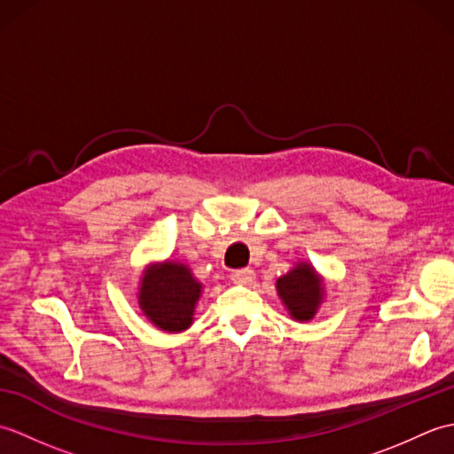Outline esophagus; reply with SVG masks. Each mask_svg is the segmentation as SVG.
Returning <instances> with one entry per match:
<instances>
[{"mask_svg": "<svg viewBox=\"0 0 454 454\" xmlns=\"http://www.w3.org/2000/svg\"><path fill=\"white\" fill-rule=\"evenodd\" d=\"M254 269H236V271H232V278L234 283H239V285H252L254 283Z\"/></svg>", "mask_w": 454, "mask_h": 454, "instance_id": "obj_1", "label": "esophagus"}]
</instances>
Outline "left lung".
Here are the masks:
<instances>
[{
    "label": "left lung",
    "mask_w": 454,
    "mask_h": 454,
    "mask_svg": "<svg viewBox=\"0 0 454 454\" xmlns=\"http://www.w3.org/2000/svg\"><path fill=\"white\" fill-rule=\"evenodd\" d=\"M277 291L294 320L306 322L316 314V308L322 301V278L310 265L301 263L291 273L278 278Z\"/></svg>",
    "instance_id": "obj_1"
}]
</instances>
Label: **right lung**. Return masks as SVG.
I'll return each mask as SVG.
<instances>
[{"label": "right lung", "mask_w": 454, "mask_h": 454, "mask_svg": "<svg viewBox=\"0 0 454 454\" xmlns=\"http://www.w3.org/2000/svg\"><path fill=\"white\" fill-rule=\"evenodd\" d=\"M200 296V283L185 265L163 263L148 269L142 278L140 308L166 332L187 330Z\"/></svg>", "instance_id": "1"}]
</instances>
